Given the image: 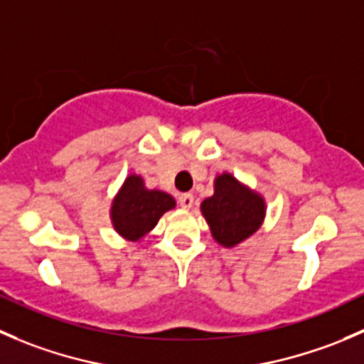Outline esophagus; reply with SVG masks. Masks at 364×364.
Listing matches in <instances>:
<instances>
[{
	"label": "esophagus",
	"mask_w": 364,
	"mask_h": 364,
	"mask_svg": "<svg viewBox=\"0 0 364 364\" xmlns=\"http://www.w3.org/2000/svg\"><path fill=\"white\" fill-rule=\"evenodd\" d=\"M178 204L181 205V208L190 209L193 205V196L192 193H181V196L178 197Z\"/></svg>",
	"instance_id": "esophagus-1"
}]
</instances>
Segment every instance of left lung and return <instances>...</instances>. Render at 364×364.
<instances>
[{
	"mask_svg": "<svg viewBox=\"0 0 364 364\" xmlns=\"http://www.w3.org/2000/svg\"><path fill=\"white\" fill-rule=\"evenodd\" d=\"M216 243L232 248L259 230L266 216L262 196L223 172L215 179V193L200 204Z\"/></svg>",
	"mask_w": 364,
	"mask_h": 364,
	"instance_id": "8db88e82",
	"label": "left lung"
}]
</instances>
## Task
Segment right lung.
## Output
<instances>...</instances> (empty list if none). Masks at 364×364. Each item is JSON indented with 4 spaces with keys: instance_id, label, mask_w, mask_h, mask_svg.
<instances>
[{
    "instance_id": "add662e5",
    "label": "right lung",
    "mask_w": 364,
    "mask_h": 364,
    "mask_svg": "<svg viewBox=\"0 0 364 364\" xmlns=\"http://www.w3.org/2000/svg\"><path fill=\"white\" fill-rule=\"evenodd\" d=\"M172 208H176L174 197L161 190H148L141 176L130 174L114 197L111 220L121 237L139 241L155 229L160 216Z\"/></svg>"
}]
</instances>
